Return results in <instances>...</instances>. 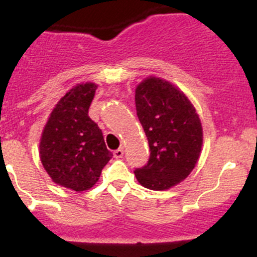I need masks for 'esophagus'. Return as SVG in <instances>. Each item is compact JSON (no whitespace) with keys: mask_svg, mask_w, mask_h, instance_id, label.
I'll use <instances>...</instances> for the list:
<instances>
[{"mask_svg":"<svg viewBox=\"0 0 257 257\" xmlns=\"http://www.w3.org/2000/svg\"><path fill=\"white\" fill-rule=\"evenodd\" d=\"M123 155H124L123 148H119V149H116L115 152H114V158H116V159H120V158H123Z\"/></svg>","mask_w":257,"mask_h":257,"instance_id":"34e87169","label":"esophagus"}]
</instances>
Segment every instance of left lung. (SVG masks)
I'll use <instances>...</instances> for the list:
<instances>
[{
  "label": "left lung",
  "mask_w": 257,
  "mask_h": 257,
  "mask_svg": "<svg viewBox=\"0 0 257 257\" xmlns=\"http://www.w3.org/2000/svg\"><path fill=\"white\" fill-rule=\"evenodd\" d=\"M136 107L150 157L134 174L144 188L168 190L189 177L200 157L203 126L199 114L178 87L154 76L137 85Z\"/></svg>",
  "instance_id": "obj_1"
}]
</instances>
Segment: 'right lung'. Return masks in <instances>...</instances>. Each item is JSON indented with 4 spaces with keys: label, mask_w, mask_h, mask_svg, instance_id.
Masks as SVG:
<instances>
[{
    "label": "right lung",
    "mask_w": 257,
    "mask_h": 257,
    "mask_svg": "<svg viewBox=\"0 0 257 257\" xmlns=\"http://www.w3.org/2000/svg\"><path fill=\"white\" fill-rule=\"evenodd\" d=\"M95 83L73 85L54 105L40 141V158L57 185L84 191L92 188L112 159L103 133L88 115Z\"/></svg>",
    "instance_id": "add662e5"
}]
</instances>
